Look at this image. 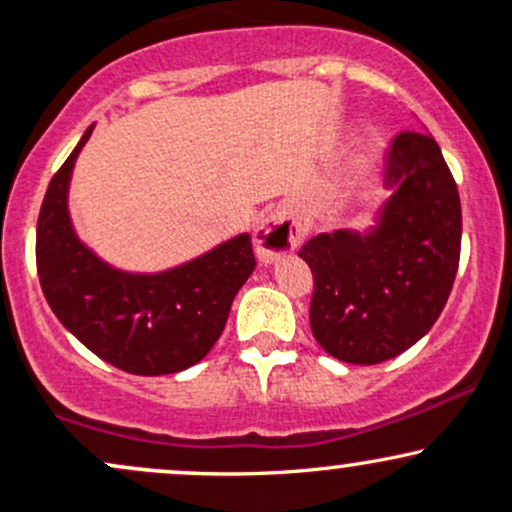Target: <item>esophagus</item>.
Masks as SVG:
<instances>
[{
	"label": "esophagus",
	"instance_id": "34e87169",
	"mask_svg": "<svg viewBox=\"0 0 512 512\" xmlns=\"http://www.w3.org/2000/svg\"><path fill=\"white\" fill-rule=\"evenodd\" d=\"M303 240V226L286 214H272L255 228V248L262 262H274L276 257L296 250Z\"/></svg>",
	"mask_w": 512,
	"mask_h": 512
}]
</instances>
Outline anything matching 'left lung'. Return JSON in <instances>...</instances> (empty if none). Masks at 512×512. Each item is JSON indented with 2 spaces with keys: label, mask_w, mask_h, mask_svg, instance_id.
I'll use <instances>...</instances> for the list:
<instances>
[{
  "label": "left lung",
  "mask_w": 512,
  "mask_h": 512,
  "mask_svg": "<svg viewBox=\"0 0 512 512\" xmlns=\"http://www.w3.org/2000/svg\"><path fill=\"white\" fill-rule=\"evenodd\" d=\"M385 166L397 190L373 233H320L298 250L315 281L313 337L356 366L383 363L419 342L443 313L460 264V192L436 139L395 134Z\"/></svg>",
  "instance_id": "8db88e82"
}]
</instances>
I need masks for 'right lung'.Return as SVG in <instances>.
Instances as JSON below:
<instances>
[{"label":"right lung","mask_w":512,"mask_h":512,"mask_svg":"<svg viewBox=\"0 0 512 512\" xmlns=\"http://www.w3.org/2000/svg\"><path fill=\"white\" fill-rule=\"evenodd\" d=\"M52 175L35 233L40 289L86 349L132 375H170L202 361L226 327L231 303L257 267L248 233L161 274H125L74 236L67 187L81 146Z\"/></svg>","instance_id":"obj_1"}]
</instances>
